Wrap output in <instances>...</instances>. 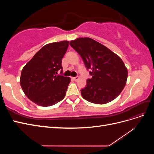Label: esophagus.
<instances>
[{"label": "esophagus", "mask_w": 154, "mask_h": 154, "mask_svg": "<svg viewBox=\"0 0 154 154\" xmlns=\"http://www.w3.org/2000/svg\"><path fill=\"white\" fill-rule=\"evenodd\" d=\"M72 79H73V80H74V81L76 82V81H78V80L79 77H78V76H76V77H74V78H72Z\"/></svg>", "instance_id": "esophagus-1"}]
</instances>
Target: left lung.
Wrapping results in <instances>:
<instances>
[{
    "label": "left lung",
    "mask_w": 154,
    "mask_h": 154,
    "mask_svg": "<svg viewBox=\"0 0 154 154\" xmlns=\"http://www.w3.org/2000/svg\"><path fill=\"white\" fill-rule=\"evenodd\" d=\"M70 45L80 55L87 69H91V79L81 90L85 100L96 104H105L114 100L124 88L128 71L123 60L105 45L90 38H78Z\"/></svg>",
    "instance_id": "1"
}]
</instances>
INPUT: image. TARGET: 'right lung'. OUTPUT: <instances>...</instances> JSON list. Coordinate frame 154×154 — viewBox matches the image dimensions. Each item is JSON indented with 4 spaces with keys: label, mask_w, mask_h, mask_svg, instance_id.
Instances as JSON below:
<instances>
[{
    "label": "right lung",
    "mask_w": 154,
    "mask_h": 154,
    "mask_svg": "<svg viewBox=\"0 0 154 154\" xmlns=\"http://www.w3.org/2000/svg\"><path fill=\"white\" fill-rule=\"evenodd\" d=\"M68 46L66 40L46 44L22 69L21 87L36 105L49 106L66 96L71 78L58 74V71L62 72V60Z\"/></svg>",
    "instance_id": "1"
}]
</instances>
